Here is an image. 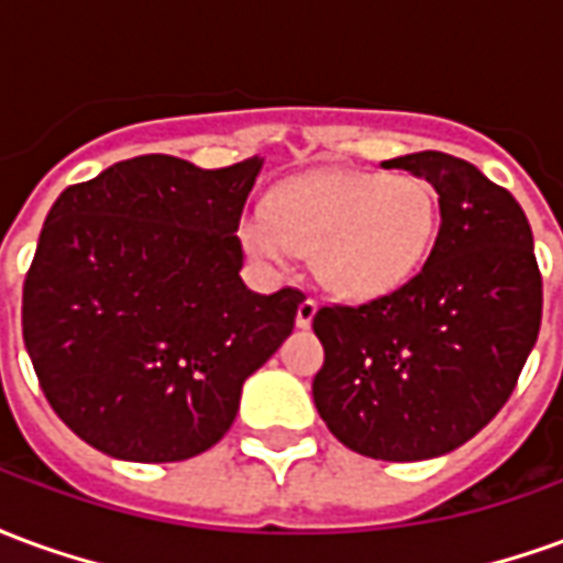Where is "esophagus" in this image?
I'll return each instance as SVG.
<instances>
[{"mask_svg": "<svg viewBox=\"0 0 563 563\" xmlns=\"http://www.w3.org/2000/svg\"><path fill=\"white\" fill-rule=\"evenodd\" d=\"M319 305L313 301V298H305L301 305H298V313H295V322H298V329H307L310 322H313V317H317Z\"/></svg>", "mask_w": 563, "mask_h": 563, "instance_id": "esophagus-1", "label": "esophagus"}]
</instances>
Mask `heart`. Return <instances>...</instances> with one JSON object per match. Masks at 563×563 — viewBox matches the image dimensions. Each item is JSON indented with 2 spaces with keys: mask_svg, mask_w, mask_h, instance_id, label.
<instances>
[{
  "mask_svg": "<svg viewBox=\"0 0 563 563\" xmlns=\"http://www.w3.org/2000/svg\"><path fill=\"white\" fill-rule=\"evenodd\" d=\"M437 232V196L416 174L322 172L286 184L271 210L241 222L250 256L289 268L313 253L319 283L346 301H371L413 277Z\"/></svg>",
  "mask_w": 563,
  "mask_h": 563,
  "instance_id": "b5f03b06",
  "label": "heart"
}]
</instances>
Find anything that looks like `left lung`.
I'll use <instances>...</instances> for the list:
<instances>
[{
	"label": "left lung",
	"mask_w": 563,
	"mask_h": 563,
	"mask_svg": "<svg viewBox=\"0 0 563 563\" xmlns=\"http://www.w3.org/2000/svg\"><path fill=\"white\" fill-rule=\"evenodd\" d=\"M383 165L434 186L440 232L401 289L319 307L313 401L358 455L424 461L467 443L507 404L540 334L543 277L525 210L476 165L440 150Z\"/></svg>",
	"instance_id": "1"
}]
</instances>
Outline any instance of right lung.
I'll use <instances>...</instances> for the list:
<instances>
[{
    "label": "right lung",
    "instance_id": "add662e5",
    "mask_svg": "<svg viewBox=\"0 0 563 563\" xmlns=\"http://www.w3.org/2000/svg\"><path fill=\"white\" fill-rule=\"evenodd\" d=\"M258 168L150 153L54 201L23 283V343L54 413L92 449L141 464L205 452L292 334L305 295L241 280L234 232Z\"/></svg>",
    "mask_w": 563,
    "mask_h": 563
}]
</instances>
